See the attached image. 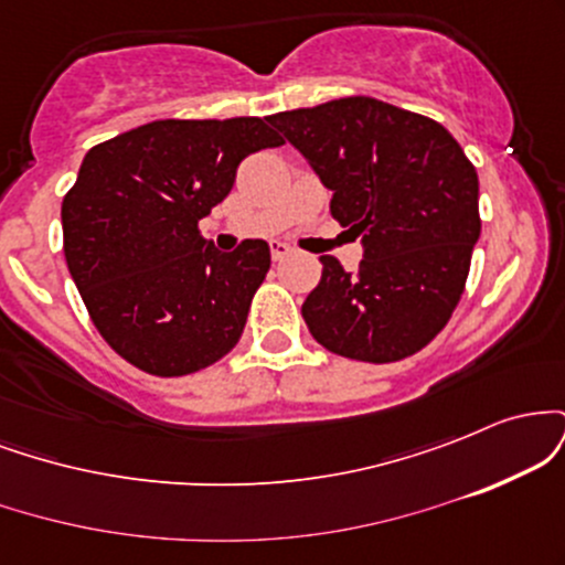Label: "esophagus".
Here are the masks:
<instances>
[{
	"label": "esophagus",
	"instance_id": "34e87169",
	"mask_svg": "<svg viewBox=\"0 0 565 565\" xmlns=\"http://www.w3.org/2000/svg\"><path fill=\"white\" fill-rule=\"evenodd\" d=\"M289 255H291V246H289V244H284V242H270V257H274L276 263L284 260V257H289Z\"/></svg>",
	"mask_w": 565,
	"mask_h": 565
}]
</instances>
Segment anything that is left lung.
<instances>
[{"label": "left lung", "instance_id": "obj_1", "mask_svg": "<svg viewBox=\"0 0 565 565\" xmlns=\"http://www.w3.org/2000/svg\"><path fill=\"white\" fill-rule=\"evenodd\" d=\"M332 191V217L364 244L348 274L321 257L302 302L316 342L391 364L423 350L451 319L481 236L478 172L449 129L374 97H340L270 116Z\"/></svg>", "mask_w": 565, "mask_h": 565}]
</instances>
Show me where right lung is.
I'll return each mask as SVG.
<instances>
[{"instance_id": "right-lung-1", "label": "right lung", "mask_w": 565, "mask_h": 565, "mask_svg": "<svg viewBox=\"0 0 565 565\" xmlns=\"http://www.w3.org/2000/svg\"><path fill=\"white\" fill-rule=\"evenodd\" d=\"M276 146L265 119L236 116L151 121L87 151L63 196V252L95 329L140 372L183 377L238 342L270 249L220 252L199 220L249 153Z\"/></svg>"}]
</instances>
